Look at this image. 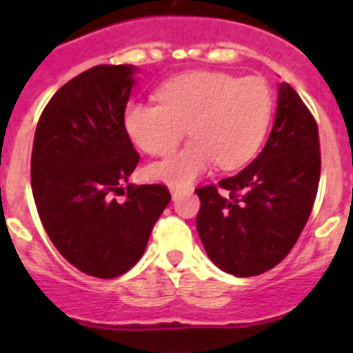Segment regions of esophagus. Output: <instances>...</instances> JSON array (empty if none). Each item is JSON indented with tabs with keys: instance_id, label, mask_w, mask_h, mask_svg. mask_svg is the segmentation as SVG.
Here are the masks:
<instances>
[{
	"instance_id": "34e87169",
	"label": "esophagus",
	"mask_w": 353,
	"mask_h": 353,
	"mask_svg": "<svg viewBox=\"0 0 353 353\" xmlns=\"http://www.w3.org/2000/svg\"><path fill=\"white\" fill-rule=\"evenodd\" d=\"M170 191H171V196H173V199H176L179 196H182L183 192H185L183 189H180V187H174V185L170 187Z\"/></svg>"
}]
</instances>
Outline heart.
Here are the masks:
<instances>
[{
  "mask_svg": "<svg viewBox=\"0 0 353 353\" xmlns=\"http://www.w3.org/2000/svg\"><path fill=\"white\" fill-rule=\"evenodd\" d=\"M159 104H130L125 129L143 152L171 154L185 136L192 141L173 157L155 162L148 176L182 187L217 162L221 170H239L254 159L274 111L269 84L260 77L239 79L224 72H187L166 81Z\"/></svg>",
  "mask_w": 353,
  "mask_h": 353,
  "instance_id": "obj_1",
  "label": "heart"
}]
</instances>
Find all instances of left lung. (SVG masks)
<instances>
[{"mask_svg": "<svg viewBox=\"0 0 353 353\" xmlns=\"http://www.w3.org/2000/svg\"><path fill=\"white\" fill-rule=\"evenodd\" d=\"M320 170L316 120L283 83L261 154L240 173L196 189L201 201L196 228L210 260L239 277L281 263L310 219Z\"/></svg>", "mask_w": 353, "mask_h": 353, "instance_id": "obj_1", "label": "left lung"}]
</instances>
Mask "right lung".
Here are the masks:
<instances>
[{"instance_id":"obj_1","label":"right lung","mask_w":353,"mask_h":353,"mask_svg":"<svg viewBox=\"0 0 353 353\" xmlns=\"http://www.w3.org/2000/svg\"><path fill=\"white\" fill-rule=\"evenodd\" d=\"M129 65H97L63 84L40 114L31 191L43 230L61 256L101 279L125 274L145 252L170 203L162 183L127 185L139 162L125 129Z\"/></svg>"}]
</instances>
